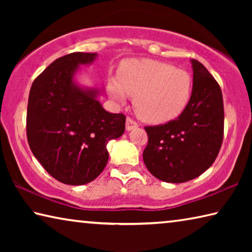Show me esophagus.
<instances>
[{
  "instance_id": "34e87169",
  "label": "esophagus",
  "mask_w": 252,
  "mask_h": 252,
  "mask_svg": "<svg viewBox=\"0 0 252 252\" xmlns=\"http://www.w3.org/2000/svg\"><path fill=\"white\" fill-rule=\"evenodd\" d=\"M138 126H139V125H138V123H136V122L133 120V119L130 118V117H127V118H126V130H127V131L133 130V129H135V127H138Z\"/></svg>"
}]
</instances>
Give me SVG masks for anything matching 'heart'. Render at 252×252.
Wrapping results in <instances>:
<instances>
[{"label":"heart","mask_w":252,"mask_h":252,"mask_svg":"<svg viewBox=\"0 0 252 252\" xmlns=\"http://www.w3.org/2000/svg\"><path fill=\"white\" fill-rule=\"evenodd\" d=\"M108 92L113 100L125 102L134 96L138 116L151 123H163L178 118L186 109L192 92V79L186 70L156 60H127L118 76L108 80Z\"/></svg>","instance_id":"1"}]
</instances>
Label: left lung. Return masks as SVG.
Returning a JSON list of instances; mask_svg holds the SVG:
<instances>
[{
    "label": "left lung",
    "instance_id": "1",
    "mask_svg": "<svg viewBox=\"0 0 252 252\" xmlns=\"http://www.w3.org/2000/svg\"><path fill=\"white\" fill-rule=\"evenodd\" d=\"M193 88L186 109L176 120L146 126L143 161L164 182L181 183L199 177L218 157L223 140L224 111L220 85L202 63L191 60Z\"/></svg>",
    "mask_w": 252,
    "mask_h": 252
}]
</instances>
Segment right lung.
Segmentation results:
<instances>
[{
  "label": "right lung",
  "mask_w": 252,
  "mask_h": 252,
  "mask_svg": "<svg viewBox=\"0 0 252 252\" xmlns=\"http://www.w3.org/2000/svg\"><path fill=\"white\" fill-rule=\"evenodd\" d=\"M95 57L74 52L57 59L30 90V149L42 167L65 185L94 180L108 163L106 144L126 129L125 114L106 112L96 100V90H83L73 82L79 64L91 63Z\"/></svg>",
  "instance_id": "add662e5"
}]
</instances>
